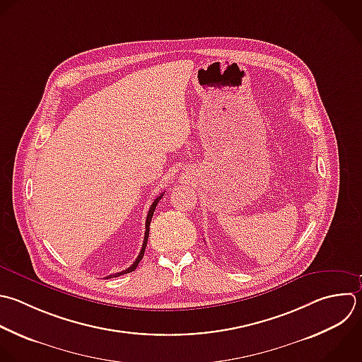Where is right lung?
Masks as SVG:
<instances>
[{"label":"right lung","instance_id":"1","mask_svg":"<svg viewBox=\"0 0 362 362\" xmlns=\"http://www.w3.org/2000/svg\"><path fill=\"white\" fill-rule=\"evenodd\" d=\"M163 195H164V194H161L160 197H157V198L154 199L153 205H151V206H150V209H148V214H147V219H146V232H144V240H143V246H141V250H140V253H139L137 259L134 260V263H133V264H132L130 267H127L126 270H123V272H119V273H115V274H110V276H107L106 279H110V277H117V276H122V274H126V273H130V272L136 270V267L139 266L140 260H141V259H143V256H144V250H146V246H147V240H148V232H150V222H151L153 214H154V211H156V206H157V204L160 202V199L163 198Z\"/></svg>","mask_w":362,"mask_h":362}]
</instances>
